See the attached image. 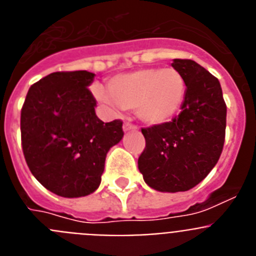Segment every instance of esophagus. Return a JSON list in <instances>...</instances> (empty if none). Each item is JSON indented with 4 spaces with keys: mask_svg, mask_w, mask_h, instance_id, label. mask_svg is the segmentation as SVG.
<instances>
[{
    "mask_svg": "<svg viewBox=\"0 0 256 256\" xmlns=\"http://www.w3.org/2000/svg\"><path fill=\"white\" fill-rule=\"evenodd\" d=\"M123 130L124 132H128V130H137V126H133V124H130V123H124Z\"/></svg>",
    "mask_w": 256,
    "mask_h": 256,
    "instance_id": "obj_1",
    "label": "esophagus"
}]
</instances>
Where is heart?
<instances>
[{
  "label": "heart",
  "instance_id": "obj_1",
  "mask_svg": "<svg viewBox=\"0 0 256 256\" xmlns=\"http://www.w3.org/2000/svg\"><path fill=\"white\" fill-rule=\"evenodd\" d=\"M108 90L94 86L92 92L110 110L136 108L140 120L150 126L170 120L186 97L184 79L172 68H148L119 74L110 79Z\"/></svg>",
  "mask_w": 256,
  "mask_h": 256
}]
</instances>
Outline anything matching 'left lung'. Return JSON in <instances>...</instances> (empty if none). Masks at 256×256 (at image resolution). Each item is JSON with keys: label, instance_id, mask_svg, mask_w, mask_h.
I'll return each mask as SVG.
<instances>
[{"label": "left lung", "instance_id": "left-lung-1", "mask_svg": "<svg viewBox=\"0 0 256 256\" xmlns=\"http://www.w3.org/2000/svg\"><path fill=\"white\" fill-rule=\"evenodd\" d=\"M186 97L169 123L144 128L146 148L138 158L144 182L160 192L188 191L210 173L220 156L227 106L218 79L194 60L174 58Z\"/></svg>", "mask_w": 256, "mask_h": 256}]
</instances>
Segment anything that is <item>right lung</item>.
Returning a JSON list of instances; mask_svg holds the SVG:
<instances>
[{"mask_svg": "<svg viewBox=\"0 0 256 256\" xmlns=\"http://www.w3.org/2000/svg\"><path fill=\"white\" fill-rule=\"evenodd\" d=\"M87 70L56 72L29 88L22 108L24 158L36 180L62 198L98 188L106 154L123 138V122L104 123Z\"/></svg>", "mask_w": 256, "mask_h": 256, "instance_id": "right-lung-1", "label": "right lung"}]
</instances>
